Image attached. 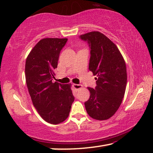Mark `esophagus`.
<instances>
[{"label": "esophagus", "instance_id": "obj_1", "mask_svg": "<svg viewBox=\"0 0 153 153\" xmlns=\"http://www.w3.org/2000/svg\"><path fill=\"white\" fill-rule=\"evenodd\" d=\"M73 87H74L76 90H79V89L82 88V85H80V84H73Z\"/></svg>", "mask_w": 153, "mask_h": 153}]
</instances>
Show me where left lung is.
Segmentation results:
<instances>
[{
	"label": "left lung",
	"mask_w": 153,
	"mask_h": 153,
	"mask_svg": "<svg viewBox=\"0 0 153 153\" xmlns=\"http://www.w3.org/2000/svg\"><path fill=\"white\" fill-rule=\"evenodd\" d=\"M91 48L89 70L96 76L95 88L88 87L90 98L85 102L88 114L98 120L110 118L124 97L127 84L126 65L117 46L98 31L80 35Z\"/></svg>",
	"instance_id": "8db88e82"
}]
</instances>
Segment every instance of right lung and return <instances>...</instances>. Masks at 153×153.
<instances>
[{"instance_id":"right-lung-1","label":"right lung","mask_w":153,"mask_h":153,"mask_svg":"<svg viewBox=\"0 0 153 153\" xmlns=\"http://www.w3.org/2000/svg\"><path fill=\"white\" fill-rule=\"evenodd\" d=\"M67 38H44L33 48L26 60V81L33 106L46 122L65 120L74 97L71 83H53L60 51Z\"/></svg>"}]
</instances>
